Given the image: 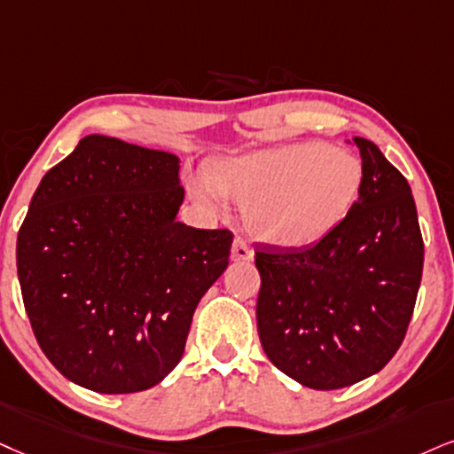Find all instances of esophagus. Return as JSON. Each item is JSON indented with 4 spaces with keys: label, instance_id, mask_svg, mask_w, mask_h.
Listing matches in <instances>:
<instances>
[{
    "label": "esophagus",
    "instance_id": "obj_1",
    "mask_svg": "<svg viewBox=\"0 0 454 454\" xmlns=\"http://www.w3.org/2000/svg\"><path fill=\"white\" fill-rule=\"evenodd\" d=\"M231 259L236 262L253 261L254 253H253V248H250V246L246 244L242 238H236V242H233V248H231Z\"/></svg>",
    "mask_w": 454,
    "mask_h": 454
}]
</instances>
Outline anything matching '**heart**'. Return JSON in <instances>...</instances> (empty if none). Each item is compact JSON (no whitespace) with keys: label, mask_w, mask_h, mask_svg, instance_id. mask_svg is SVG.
I'll return each mask as SVG.
<instances>
[{"label":"heart","mask_w":454,"mask_h":454,"mask_svg":"<svg viewBox=\"0 0 454 454\" xmlns=\"http://www.w3.org/2000/svg\"><path fill=\"white\" fill-rule=\"evenodd\" d=\"M362 183V164L349 151L322 143L261 149L223 161L206 183L189 184L208 208L229 198L248 208V225L265 242L305 248L343 221Z\"/></svg>","instance_id":"1"}]
</instances>
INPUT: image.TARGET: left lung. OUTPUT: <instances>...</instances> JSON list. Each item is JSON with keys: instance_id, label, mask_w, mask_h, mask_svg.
Here are the masks:
<instances>
[{"instance_id": "1", "label": "left lung", "mask_w": 454, "mask_h": 454, "mask_svg": "<svg viewBox=\"0 0 454 454\" xmlns=\"http://www.w3.org/2000/svg\"><path fill=\"white\" fill-rule=\"evenodd\" d=\"M357 200L309 248L256 250V326L270 360L296 383L340 389L379 372L404 340L423 273L411 184L372 141Z\"/></svg>"}]
</instances>
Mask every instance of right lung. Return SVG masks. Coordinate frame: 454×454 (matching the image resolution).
Wrapping results in <instances>:
<instances>
[{"mask_svg":"<svg viewBox=\"0 0 454 454\" xmlns=\"http://www.w3.org/2000/svg\"><path fill=\"white\" fill-rule=\"evenodd\" d=\"M175 153L90 134L33 193L16 239L27 316L56 371L98 394L153 387L229 265L227 229L176 221Z\"/></svg>","mask_w":454,"mask_h":454,"instance_id":"1","label":"right lung"}]
</instances>
